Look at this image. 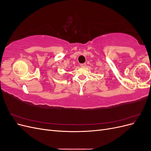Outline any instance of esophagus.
<instances>
[{
    "mask_svg": "<svg viewBox=\"0 0 151 151\" xmlns=\"http://www.w3.org/2000/svg\"><path fill=\"white\" fill-rule=\"evenodd\" d=\"M80 66L81 67H85L86 66V63H81V64L80 65Z\"/></svg>",
    "mask_w": 151,
    "mask_h": 151,
    "instance_id": "34e87169",
    "label": "esophagus"
}]
</instances>
